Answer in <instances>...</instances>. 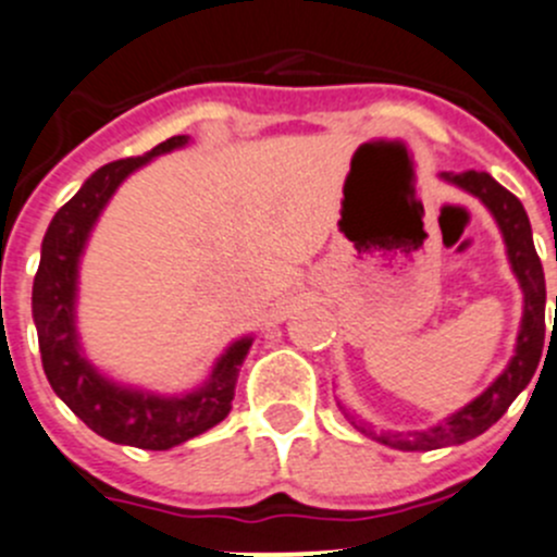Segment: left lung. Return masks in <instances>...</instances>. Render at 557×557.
Returning a JSON list of instances; mask_svg holds the SVG:
<instances>
[{"instance_id":"obj_1","label":"left lung","mask_w":557,"mask_h":557,"mask_svg":"<svg viewBox=\"0 0 557 557\" xmlns=\"http://www.w3.org/2000/svg\"><path fill=\"white\" fill-rule=\"evenodd\" d=\"M441 180L451 182V185L462 187L466 193L476 196L493 212L495 223H498L500 234H504L511 272L520 280L525 307H522V323L520 334H517L515 356L506 364V370L495 377L493 386H487V392H482L473 403H468L466 408L451 413L446 422L422 430V433H375L370 424L361 422L350 410L343 408L345 419L359 433L370 435L377 444L392 446V449L399 451H430L441 449V446L466 444V441L476 438L484 430L493 428L500 416L509 410V405L515 403L517 394L531 383L544 348V301H547V288H544L542 261H539L536 247H533L531 220H528L520 198L506 190V187H500L484 171H466V174H446L444 171Z\"/></svg>"}]
</instances>
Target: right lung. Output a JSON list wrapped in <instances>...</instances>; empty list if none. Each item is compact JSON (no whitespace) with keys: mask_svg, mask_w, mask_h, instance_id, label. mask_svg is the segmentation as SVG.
<instances>
[{"mask_svg":"<svg viewBox=\"0 0 557 557\" xmlns=\"http://www.w3.org/2000/svg\"><path fill=\"white\" fill-rule=\"evenodd\" d=\"M185 144L187 135H174L141 158L113 160L97 169L84 187L53 214L42 236L40 267L32 285V315L42 370L57 397L106 441L149 451L180 446L223 422L231 410L236 377L252 337L236 339L218 359L209 381L196 392L182 397H158L144 388L119 386L86 361L75 334V288L81 252L108 198L135 169Z\"/></svg>","mask_w":557,"mask_h":557,"instance_id":"1","label":"right lung"}]
</instances>
